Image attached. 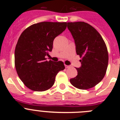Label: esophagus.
Here are the masks:
<instances>
[{"instance_id": "1", "label": "esophagus", "mask_w": 120, "mask_h": 120, "mask_svg": "<svg viewBox=\"0 0 120 120\" xmlns=\"http://www.w3.org/2000/svg\"><path fill=\"white\" fill-rule=\"evenodd\" d=\"M65 67H66V68H71V66H70V65H65Z\"/></svg>"}]
</instances>
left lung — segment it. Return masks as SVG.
<instances>
[{"label": "left lung", "instance_id": "1", "mask_svg": "<svg viewBox=\"0 0 120 120\" xmlns=\"http://www.w3.org/2000/svg\"><path fill=\"white\" fill-rule=\"evenodd\" d=\"M68 28L75 41L77 55L82 57L81 66L76 68L78 75L70 79L72 86L87 90L103 79L108 64V52L99 32L85 22H68Z\"/></svg>", "mask_w": 120, "mask_h": 120}]
</instances>
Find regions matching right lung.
Listing matches in <instances>:
<instances>
[{
	"label": "right lung",
	"instance_id": "1",
	"mask_svg": "<svg viewBox=\"0 0 120 120\" xmlns=\"http://www.w3.org/2000/svg\"><path fill=\"white\" fill-rule=\"evenodd\" d=\"M67 22H41L23 31L15 49L17 74L29 89L44 91L54 84L56 75L64 69L61 61L46 60L55 38L65 30Z\"/></svg>",
	"mask_w": 120,
	"mask_h": 120
}]
</instances>
